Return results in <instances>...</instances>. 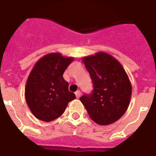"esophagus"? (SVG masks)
I'll return each instance as SVG.
<instances>
[{"mask_svg":"<svg viewBox=\"0 0 156 156\" xmlns=\"http://www.w3.org/2000/svg\"><path fill=\"white\" fill-rule=\"evenodd\" d=\"M75 95H76V97L77 98H79L81 96V92H80V90H77L75 92Z\"/></svg>","mask_w":156,"mask_h":156,"instance_id":"obj_1","label":"esophagus"}]
</instances>
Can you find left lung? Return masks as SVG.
<instances>
[{
  "instance_id": "8db88e82",
  "label": "left lung",
  "mask_w": 156,
  "mask_h": 156,
  "mask_svg": "<svg viewBox=\"0 0 156 156\" xmlns=\"http://www.w3.org/2000/svg\"><path fill=\"white\" fill-rule=\"evenodd\" d=\"M94 85L90 95L80 98L90 119L100 126L116 122L130 102L132 87L121 64L104 52L83 57Z\"/></svg>"
}]
</instances>
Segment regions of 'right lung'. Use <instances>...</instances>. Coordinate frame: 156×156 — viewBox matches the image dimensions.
Returning <instances> with one entry per match:
<instances>
[{"instance_id":"add662e5","label":"right lung","mask_w":156,"mask_h":156,"mask_svg":"<svg viewBox=\"0 0 156 156\" xmlns=\"http://www.w3.org/2000/svg\"><path fill=\"white\" fill-rule=\"evenodd\" d=\"M73 57L60 52L45 55L35 63L25 87V98L30 112L39 120L49 122L61 116L75 95L69 90L63 73Z\"/></svg>"}]
</instances>
